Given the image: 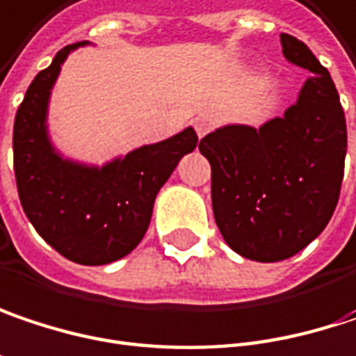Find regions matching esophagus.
Masks as SVG:
<instances>
[{
	"label": "esophagus",
	"mask_w": 356,
	"mask_h": 356,
	"mask_svg": "<svg viewBox=\"0 0 356 356\" xmlns=\"http://www.w3.org/2000/svg\"><path fill=\"white\" fill-rule=\"evenodd\" d=\"M193 128H195V132H197V136L200 138H204L208 132L211 130V124L208 120H204V118H197V120H193Z\"/></svg>",
	"instance_id": "obj_1"
}]
</instances>
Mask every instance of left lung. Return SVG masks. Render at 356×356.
I'll list each match as a JSON object with an SVG mask.
<instances>
[{
    "label": "left lung",
    "instance_id": "8db88e82",
    "mask_svg": "<svg viewBox=\"0 0 356 356\" xmlns=\"http://www.w3.org/2000/svg\"><path fill=\"white\" fill-rule=\"evenodd\" d=\"M283 54L314 75L296 106L259 130L226 126L200 140L211 167V208L228 246L275 263L306 248L339 204L346 122L334 81L302 40L281 34Z\"/></svg>",
    "mask_w": 356,
    "mask_h": 356
}]
</instances>
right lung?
Returning <instances> with one entry per match:
<instances>
[{
	"label": "right lung",
	"mask_w": 356,
	"mask_h": 356,
	"mask_svg": "<svg viewBox=\"0 0 356 356\" xmlns=\"http://www.w3.org/2000/svg\"><path fill=\"white\" fill-rule=\"evenodd\" d=\"M30 83L14 122V173L24 213L47 243L79 265H108L143 241L159 189L197 145L193 128L95 169L63 161L47 136V104L67 54Z\"/></svg>",
	"instance_id": "add662e5"
}]
</instances>
